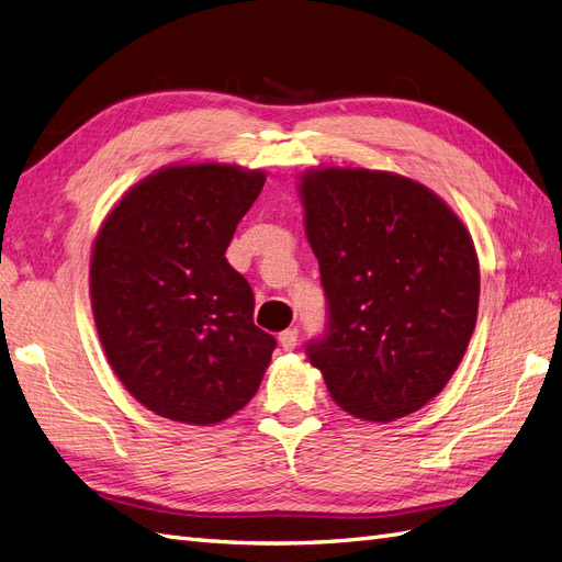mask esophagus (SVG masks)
Here are the masks:
<instances>
[{
    "label": "esophagus",
    "instance_id": "34e87169",
    "mask_svg": "<svg viewBox=\"0 0 562 562\" xmlns=\"http://www.w3.org/2000/svg\"><path fill=\"white\" fill-rule=\"evenodd\" d=\"M279 342L285 351H293L297 347V328H288V330L279 333Z\"/></svg>",
    "mask_w": 562,
    "mask_h": 562
}]
</instances>
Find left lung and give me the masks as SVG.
<instances>
[{"mask_svg": "<svg viewBox=\"0 0 562 562\" xmlns=\"http://www.w3.org/2000/svg\"><path fill=\"white\" fill-rule=\"evenodd\" d=\"M297 194L330 310L310 363L353 417L417 413L454 375L479 318L467 225L427 184L361 166L307 168Z\"/></svg>", "mask_w": 562, "mask_h": 562, "instance_id": "8db88e82", "label": "left lung"}]
</instances>
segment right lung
Masks as SVG:
<instances>
[{
	"instance_id": "1",
	"label": "right lung",
	"mask_w": 562,
	"mask_h": 562,
	"mask_svg": "<svg viewBox=\"0 0 562 562\" xmlns=\"http://www.w3.org/2000/svg\"><path fill=\"white\" fill-rule=\"evenodd\" d=\"M265 178L239 164H168L131 184L95 234L100 345L159 417L211 427L260 389L277 339L252 323V291L225 250Z\"/></svg>"
}]
</instances>
